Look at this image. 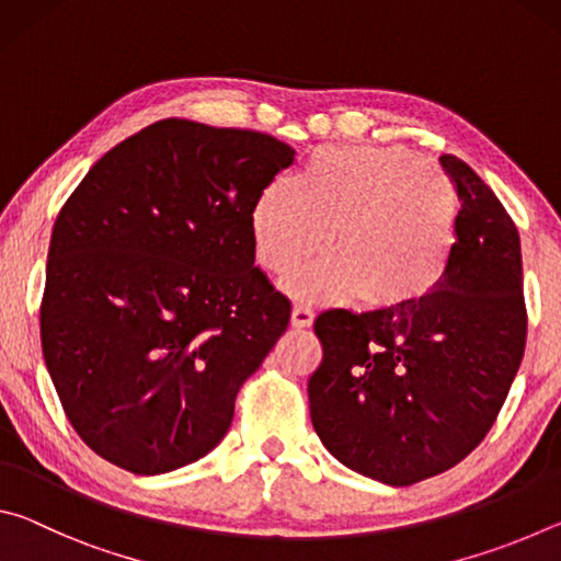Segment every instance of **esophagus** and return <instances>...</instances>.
Returning a JSON list of instances; mask_svg holds the SVG:
<instances>
[{"label":"esophagus","instance_id":"34e87169","mask_svg":"<svg viewBox=\"0 0 561 561\" xmlns=\"http://www.w3.org/2000/svg\"><path fill=\"white\" fill-rule=\"evenodd\" d=\"M311 321H314V311H311L309 307H304V304H294L291 327L294 329H307V327H311Z\"/></svg>","mask_w":561,"mask_h":561}]
</instances>
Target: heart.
Instances as JSON below:
<instances>
[{
  "label": "heart",
  "mask_w": 561,
  "mask_h": 561,
  "mask_svg": "<svg viewBox=\"0 0 561 561\" xmlns=\"http://www.w3.org/2000/svg\"><path fill=\"white\" fill-rule=\"evenodd\" d=\"M450 178L401 146L321 148L294 180H274L252 213L264 270L287 274L327 242L331 257L284 282L294 299L405 309L448 274L458 240Z\"/></svg>",
  "instance_id": "b5f03b06"
}]
</instances>
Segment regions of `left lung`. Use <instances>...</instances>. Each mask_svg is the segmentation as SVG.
<instances>
[{
    "instance_id": "8db88e82",
    "label": "left lung",
    "mask_w": 561,
    "mask_h": 561,
    "mask_svg": "<svg viewBox=\"0 0 561 561\" xmlns=\"http://www.w3.org/2000/svg\"><path fill=\"white\" fill-rule=\"evenodd\" d=\"M458 242L438 289L405 309H331L309 378L311 423L339 462L383 485L450 470L495 423L525 354L519 232L455 156Z\"/></svg>"
}]
</instances>
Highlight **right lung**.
Listing matches in <instances>:
<instances>
[{
  "instance_id": "obj_1",
  "label": "right lung",
  "mask_w": 561,
  "mask_h": 561,
  "mask_svg": "<svg viewBox=\"0 0 561 561\" xmlns=\"http://www.w3.org/2000/svg\"><path fill=\"white\" fill-rule=\"evenodd\" d=\"M294 163L257 130L168 118L108 150L54 222L42 351L73 431L160 474L205 458L289 327L254 267L252 213Z\"/></svg>"
}]
</instances>
